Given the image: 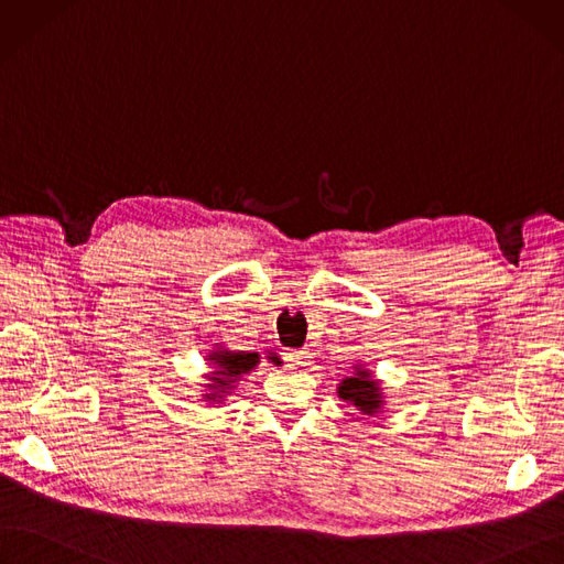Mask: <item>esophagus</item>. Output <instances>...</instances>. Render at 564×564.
<instances>
[{"label":"esophagus","mask_w":564,"mask_h":564,"mask_svg":"<svg viewBox=\"0 0 564 564\" xmlns=\"http://www.w3.org/2000/svg\"><path fill=\"white\" fill-rule=\"evenodd\" d=\"M306 358V350H302V348H285L283 350V360L288 362V365H302V360Z\"/></svg>","instance_id":"obj_1"}]
</instances>
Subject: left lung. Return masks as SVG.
Listing matches in <instances>:
<instances>
[{
	"mask_svg": "<svg viewBox=\"0 0 564 564\" xmlns=\"http://www.w3.org/2000/svg\"><path fill=\"white\" fill-rule=\"evenodd\" d=\"M339 398L350 402L352 406H358V411H362L365 415L379 413V409L383 406L379 383L369 377V371L360 367H356V373H352V377L341 381Z\"/></svg>",
	"mask_w": 564,
	"mask_h": 564,
	"instance_id": "obj_1",
	"label": "left lung"
}]
</instances>
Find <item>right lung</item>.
Listing matches in <instances>:
<instances>
[{
    "mask_svg": "<svg viewBox=\"0 0 564 564\" xmlns=\"http://www.w3.org/2000/svg\"><path fill=\"white\" fill-rule=\"evenodd\" d=\"M208 360H214V365H218L216 377L212 379L214 383H208L212 388H218L216 392H225L223 388L232 386L237 377H241V373L250 371V369H253V367L260 362L258 352H246V350H241V352L218 350V352H214V356H208ZM274 362H276V360H274ZM216 392H214V394H206V398H208V400H216Z\"/></svg>",
    "mask_w": 564,
    "mask_h": 564,
    "instance_id": "obj_1",
    "label": "right lung"
}]
</instances>
